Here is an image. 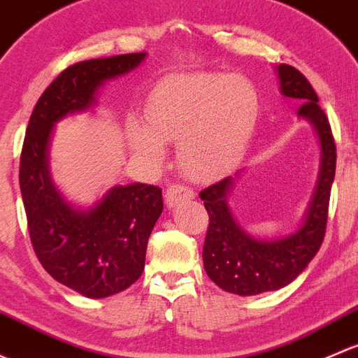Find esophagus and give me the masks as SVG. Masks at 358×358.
<instances>
[{"mask_svg":"<svg viewBox=\"0 0 358 358\" xmlns=\"http://www.w3.org/2000/svg\"><path fill=\"white\" fill-rule=\"evenodd\" d=\"M194 198V193L191 187L180 186V184H172L171 187L165 193V203H167L169 208H174L184 201H189Z\"/></svg>","mask_w":358,"mask_h":358,"instance_id":"1","label":"esophagus"}]
</instances>
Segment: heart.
I'll return each mask as SVG.
<instances>
[{"mask_svg":"<svg viewBox=\"0 0 358 358\" xmlns=\"http://www.w3.org/2000/svg\"><path fill=\"white\" fill-rule=\"evenodd\" d=\"M257 87L245 76L180 72L165 77L146 101V124L131 119L134 152L164 158V141H176L179 167L193 179L217 174L241 152L259 119Z\"/></svg>","mask_w":358,"mask_h":358,"instance_id":"heart-1","label":"heart"}]
</instances>
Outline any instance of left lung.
<instances>
[{
  "instance_id": "obj_1",
  "label": "left lung",
  "mask_w": 358,
  "mask_h": 358,
  "mask_svg": "<svg viewBox=\"0 0 358 358\" xmlns=\"http://www.w3.org/2000/svg\"><path fill=\"white\" fill-rule=\"evenodd\" d=\"M275 72L282 96L300 99L303 105L298 108V117L314 127L320 148L319 174L301 222L293 233L275 238L250 234L231 212L227 198L245 169L217 180L200 193L210 217L203 245L205 272L219 288L239 296L285 288L307 268L322 245L336 171L333 132L326 113L319 106L314 87L300 70L291 65H278Z\"/></svg>"
}]
</instances>
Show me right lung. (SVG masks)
I'll return each mask as SVG.
<instances>
[{
    "label": "right lung",
    "instance_id": "right-lung-1",
    "mask_svg": "<svg viewBox=\"0 0 358 358\" xmlns=\"http://www.w3.org/2000/svg\"><path fill=\"white\" fill-rule=\"evenodd\" d=\"M145 58L117 55L64 70L38 99L25 132L18 178L34 252L51 278L87 298L120 293L143 274L148 238L164 210L162 189L117 184L87 208L73 205L51 178V138L60 120L94 108L99 90Z\"/></svg>",
    "mask_w": 358,
    "mask_h": 358
}]
</instances>
